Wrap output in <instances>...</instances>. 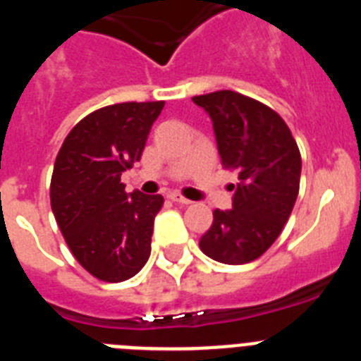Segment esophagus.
Returning <instances> with one entry per match:
<instances>
[{
  "label": "esophagus",
  "instance_id": "1",
  "mask_svg": "<svg viewBox=\"0 0 361 361\" xmlns=\"http://www.w3.org/2000/svg\"><path fill=\"white\" fill-rule=\"evenodd\" d=\"M170 197L171 200H173V202H177V204H183V206H188V204H191V200L190 199H186V197H183L180 195V193H170Z\"/></svg>",
  "mask_w": 361,
  "mask_h": 361
}]
</instances>
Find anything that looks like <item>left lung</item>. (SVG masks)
<instances>
[{
  "instance_id": "left-lung-1",
  "label": "left lung",
  "mask_w": 361,
  "mask_h": 361,
  "mask_svg": "<svg viewBox=\"0 0 361 361\" xmlns=\"http://www.w3.org/2000/svg\"><path fill=\"white\" fill-rule=\"evenodd\" d=\"M213 121L220 161L238 171L233 208L215 209L199 245L216 262L238 266L262 257L288 222L300 190L302 157L273 108L233 90L195 95Z\"/></svg>"
}]
</instances>
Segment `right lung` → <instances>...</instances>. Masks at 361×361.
I'll return each instance as SVG.
<instances>
[{"instance_id":"1","label":"right lung","mask_w":361,"mask_h":361,"mask_svg":"<svg viewBox=\"0 0 361 361\" xmlns=\"http://www.w3.org/2000/svg\"><path fill=\"white\" fill-rule=\"evenodd\" d=\"M164 101L117 103L79 121L57 153L50 206L70 251L103 282L132 279L148 262L162 195L126 193L123 171L141 159Z\"/></svg>"}]
</instances>
